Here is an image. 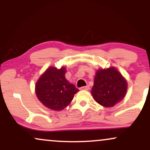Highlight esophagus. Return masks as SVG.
I'll return each instance as SVG.
<instances>
[{
	"instance_id": "1",
	"label": "esophagus",
	"mask_w": 150,
	"mask_h": 150,
	"mask_svg": "<svg viewBox=\"0 0 150 150\" xmlns=\"http://www.w3.org/2000/svg\"><path fill=\"white\" fill-rule=\"evenodd\" d=\"M89 89H90V87H89V85L85 86V87H82L80 88L81 90H89Z\"/></svg>"
}]
</instances>
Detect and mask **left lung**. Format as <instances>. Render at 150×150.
<instances>
[{
	"label": "left lung",
	"mask_w": 150,
	"mask_h": 150,
	"mask_svg": "<svg viewBox=\"0 0 150 150\" xmlns=\"http://www.w3.org/2000/svg\"><path fill=\"white\" fill-rule=\"evenodd\" d=\"M126 80L114 67L97 70L92 95L98 104L112 107L124 98L128 88Z\"/></svg>",
	"instance_id": "obj_1"
}]
</instances>
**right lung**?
Instances as JSON below:
<instances>
[{
  "label": "right lung",
  "instance_id": "obj_1",
  "mask_svg": "<svg viewBox=\"0 0 150 150\" xmlns=\"http://www.w3.org/2000/svg\"><path fill=\"white\" fill-rule=\"evenodd\" d=\"M66 68L49 67L38 79L36 95L43 105L53 111H61L70 104L79 89L66 80Z\"/></svg>",
  "mask_w": 150,
  "mask_h": 150
}]
</instances>
